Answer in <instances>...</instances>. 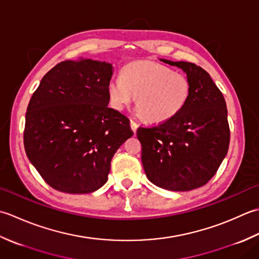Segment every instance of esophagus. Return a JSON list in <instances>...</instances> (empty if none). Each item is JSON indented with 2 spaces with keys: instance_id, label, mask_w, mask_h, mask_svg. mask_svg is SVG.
<instances>
[{
  "instance_id": "esophagus-1",
  "label": "esophagus",
  "mask_w": 259,
  "mask_h": 259,
  "mask_svg": "<svg viewBox=\"0 0 259 259\" xmlns=\"http://www.w3.org/2000/svg\"><path fill=\"white\" fill-rule=\"evenodd\" d=\"M137 127H139V125H137V123L135 122V120L134 119H131V128H132V131L134 132V133H136Z\"/></svg>"
}]
</instances>
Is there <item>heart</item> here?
<instances>
[{
    "label": "heart",
    "instance_id": "1",
    "mask_svg": "<svg viewBox=\"0 0 259 259\" xmlns=\"http://www.w3.org/2000/svg\"><path fill=\"white\" fill-rule=\"evenodd\" d=\"M109 100L122 110L134 102L146 122L161 124L181 112L191 94L189 78L162 63L140 60L125 66L119 77L108 81Z\"/></svg>",
    "mask_w": 259,
    "mask_h": 259
}]
</instances>
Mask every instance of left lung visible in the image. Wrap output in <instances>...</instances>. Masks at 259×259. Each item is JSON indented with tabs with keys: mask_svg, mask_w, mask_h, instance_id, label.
Wrapping results in <instances>:
<instances>
[{
	"mask_svg": "<svg viewBox=\"0 0 259 259\" xmlns=\"http://www.w3.org/2000/svg\"><path fill=\"white\" fill-rule=\"evenodd\" d=\"M187 73L191 94L184 108L167 122L142 126V163L149 180L170 191L204 186L227 155L230 130L223 93L209 73L187 61L162 59Z\"/></svg>",
	"mask_w": 259,
	"mask_h": 259,
	"instance_id": "obj_1",
	"label": "left lung"
}]
</instances>
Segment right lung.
I'll return each mask as SVG.
<instances>
[{"label":"right lung","instance_id":"right-lung-1","mask_svg":"<svg viewBox=\"0 0 259 259\" xmlns=\"http://www.w3.org/2000/svg\"><path fill=\"white\" fill-rule=\"evenodd\" d=\"M113 67L81 59L58 63L26 108L28 159L58 191L91 193L107 182L116 151L133 135L130 119L108 107Z\"/></svg>","mask_w":259,"mask_h":259}]
</instances>
